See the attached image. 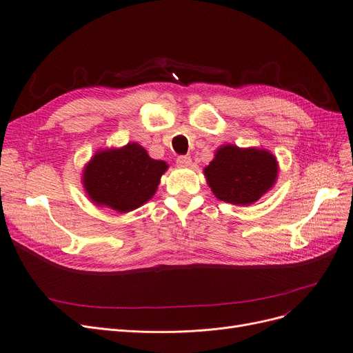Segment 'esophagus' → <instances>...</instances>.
<instances>
[{
  "mask_svg": "<svg viewBox=\"0 0 353 353\" xmlns=\"http://www.w3.org/2000/svg\"><path fill=\"white\" fill-rule=\"evenodd\" d=\"M176 163L180 167H189L192 164V159L189 156H180V157H177Z\"/></svg>",
  "mask_w": 353,
  "mask_h": 353,
  "instance_id": "1",
  "label": "esophagus"
}]
</instances>
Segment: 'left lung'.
Wrapping results in <instances>:
<instances>
[{"instance_id":"obj_1","label":"left lung","mask_w":353,"mask_h":353,"mask_svg":"<svg viewBox=\"0 0 353 353\" xmlns=\"http://www.w3.org/2000/svg\"><path fill=\"white\" fill-rule=\"evenodd\" d=\"M203 173L219 200L249 206L274 186L279 163L266 148L223 144Z\"/></svg>"}]
</instances>
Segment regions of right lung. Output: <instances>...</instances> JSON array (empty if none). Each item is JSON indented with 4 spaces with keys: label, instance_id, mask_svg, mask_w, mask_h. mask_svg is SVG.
Returning <instances> with one entry per match:
<instances>
[{
    "label": "right lung",
    "instance_id": "1",
    "mask_svg": "<svg viewBox=\"0 0 353 353\" xmlns=\"http://www.w3.org/2000/svg\"><path fill=\"white\" fill-rule=\"evenodd\" d=\"M169 169L139 143L97 150L84 165L81 181L88 199L119 213L133 212L150 200Z\"/></svg>",
    "mask_w": 353,
    "mask_h": 353
}]
</instances>
